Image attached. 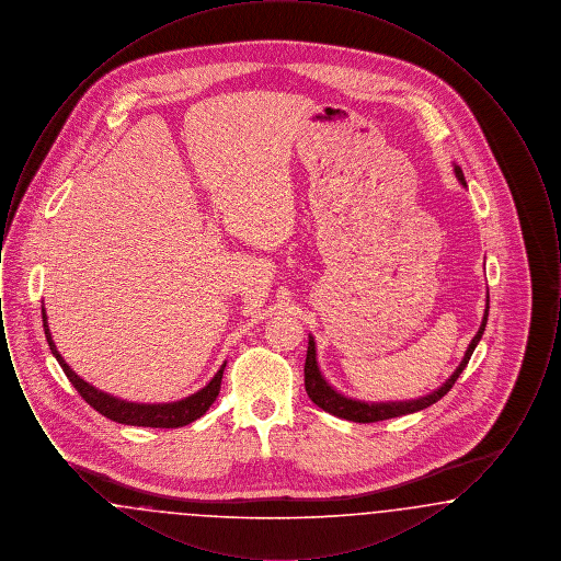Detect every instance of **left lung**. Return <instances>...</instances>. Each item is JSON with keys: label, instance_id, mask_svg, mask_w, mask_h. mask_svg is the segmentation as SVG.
<instances>
[{"label": "left lung", "instance_id": "obj_1", "mask_svg": "<svg viewBox=\"0 0 561 561\" xmlns=\"http://www.w3.org/2000/svg\"><path fill=\"white\" fill-rule=\"evenodd\" d=\"M456 176L458 181L465 185V176H462V170L456 165ZM485 321H488V307H485V316L481 321L480 332L476 334V339L471 341V345L467 348L460 366L456 368V373L448 378V382L444 387H439L437 391H433L427 398H421V400L414 401H393V403H364V401L348 400L345 396L336 393L320 374L318 368V362H316V343L313 339L309 336V348H307V359H305V389H307V396L311 398V401L316 405H320L321 410L339 416V419H347L353 423H378V421H387V419H396L401 414H412V412H419V410H425L427 405H433L435 401L442 400L450 389L454 387V382L458 380L460 373L467 368L473 351L480 343L481 334L485 330Z\"/></svg>", "mask_w": 561, "mask_h": 561}]
</instances>
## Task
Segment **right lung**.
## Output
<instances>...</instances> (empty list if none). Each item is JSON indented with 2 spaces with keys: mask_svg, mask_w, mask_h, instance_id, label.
Returning a JSON list of instances; mask_svg holds the SVG:
<instances>
[{
  "mask_svg": "<svg viewBox=\"0 0 561 561\" xmlns=\"http://www.w3.org/2000/svg\"><path fill=\"white\" fill-rule=\"evenodd\" d=\"M42 318H44L46 341L50 345V351H53L56 362L60 364L62 373L67 374V378L78 389V393L85 400V403H90L96 412L107 416L108 421H115V423H122V425H134V427H185L188 423H193V421H197L199 416L206 414V410L213 405L218 391H220V380H222L225 364H222V368L216 373L213 380L202 391L193 393L187 400L174 401V403H130V401L117 400L113 396H107V393L94 389L92 385H88L83 378H80L78 374L73 373L65 364V359L60 357V353L56 351V345L53 343L50 328H48L44 309H42Z\"/></svg>",
  "mask_w": 561,
  "mask_h": 561,
  "instance_id": "add662e5",
  "label": "right lung"
}]
</instances>
